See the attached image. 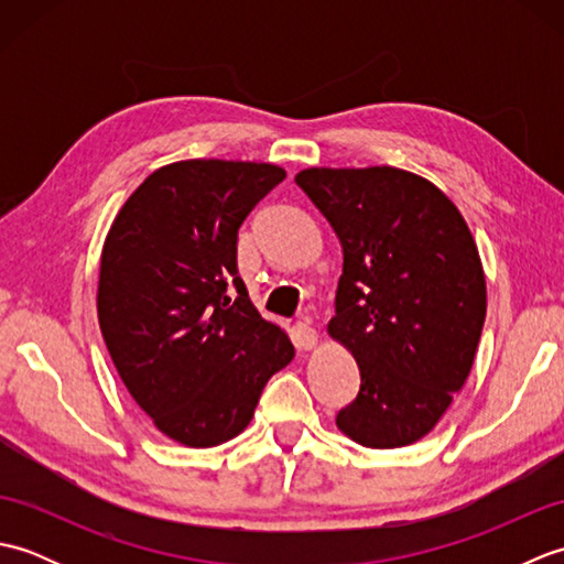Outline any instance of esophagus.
I'll list each match as a JSON object with an SVG mask.
<instances>
[{
  "instance_id": "34e87169",
  "label": "esophagus",
  "mask_w": 564,
  "mask_h": 564,
  "mask_svg": "<svg viewBox=\"0 0 564 564\" xmlns=\"http://www.w3.org/2000/svg\"><path fill=\"white\" fill-rule=\"evenodd\" d=\"M293 339H295L297 349L310 351V349H315V344H317V332L310 327L307 322H297L295 332H293Z\"/></svg>"
}]
</instances>
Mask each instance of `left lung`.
I'll return each mask as SVG.
<instances>
[{"label":"left lung","mask_w":564,"mask_h":564,"mask_svg":"<svg viewBox=\"0 0 564 564\" xmlns=\"http://www.w3.org/2000/svg\"><path fill=\"white\" fill-rule=\"evenodd\" d=\"M295 184L344 251L327 329L354 354L361 388L337 426L368 448L410 446L470 376L487 313L475 239L441 188L394 166H313Z\"/></svg>","instance_id":"8db88e82"}]
</instances>
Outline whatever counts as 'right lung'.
<instances>
[{
    "instance_id": "obj_1",
    "label": "right lung",
    "mask_w": 564,
    "mask_h": 564,
    "mask_svg": "<svg viewBox=\"0 0 564 564\" xmlns=\"http://www.w3.org/2000/svg\"><path fill=\"white\" fill-rule=\"evenodd\" d=\"M283 178L263 162L166 164L106 235L97 293L106 349L140 410L184 446L245 431L263 386L295 356L237 271L239 225Z\"/></svg>"
}]
</instances>
